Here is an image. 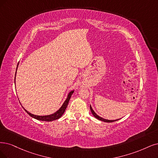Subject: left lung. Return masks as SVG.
I'll list each match as a JSON object with an SVG mask.
<instances>
[{"mask_svg": "<svg viewBox=\"0 0 158 158\" xmlns=\"http://www.w3.org/2000/svg\"><path fill=\"white\" fill-rule=\"evenodd\" d=\"M90 110H91V112H92V114L94 115V117H96V118L97 119H98V120H102V121H103V122H114V121L118 120H106V119H104V118H103L100 117V116H99L98 115H97V114H96L94 113V110H93V109H92V108L91 107V106H90ZM118 120H119V119H118Z\"/></svg>", "mask_w": 158, "mask_h": 158, "instance_id": "8db88e82", "label": "left lung"}]
</instances>
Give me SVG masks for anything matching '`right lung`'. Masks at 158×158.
<instances>
[{"label":"right lung","mask_w":158,"mask_h":158,"mask_svg":"<svg viewBox=\"0 0 158 158\" xmlns=\"http://www.w3.org/2000/svg\"><path fill=\"white\" fill-rule=\"evenodd\" d=\"M17 66H18V64H17ZM73 93V91L71 92L69 94L66 100L64 102V103H63L62 106L60 108V109L57 110V111L56 113H55L54 114H52L51 115H47V116H38V115H34V114H32L30 113H28L27 110H25V111L30 115L31 116H32V118H36L37 120H42V121H46V122H50V121H52V120H56V119H58L60 118L61 116H62V114H64V111H65V110L68 106V102L69 101V99L70 98H71L72 94Z\"/></svg>","instance_id":"right-lung-1"}]
</instances>
